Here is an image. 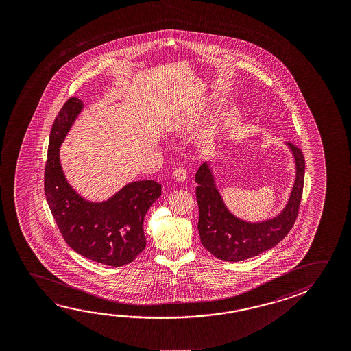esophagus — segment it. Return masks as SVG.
<instances>
[{
  "label": "esophagus",
  "mask_w": 351,
  "mask_h": 351,
  "mask_svg": "<svg viewBox=\"0 0 351 351\" xmlns=\"http://www.w3.org/2000/svg\"><path fill=\"white\" fill-rule=\"evenodd\" d=\"M173 176L176 181L184 182V180L187 178V171H186V169H184V167H176V169H175V171H173Z\"/></svg>",
  "instance_id": "34e87169"
}]
</instances>
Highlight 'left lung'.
Segmentation results:
<instances>
[{
  "mask_svg": "<svg viewBox=\"0 0 351 351\" xmlns=\"http://www.w3.org/2000/svg\"><path fill=\"white\" fill-rule=\"evenodd\" d=\"M296 162V180L287 207L278 217L263 223H247L236 218L225 207L214 184L207 164L195 173V197L199 219L198 231L202 245L214 257L226 262H237L258 256L276 246L291 230L299 214L304 190V158L302 150L289 142Z\"/></svg>",
  "mask_w": 351,
  "mask_h": 351,
  "instance_id": "obj_1",
  "label": "left lung"
}]
</instances>
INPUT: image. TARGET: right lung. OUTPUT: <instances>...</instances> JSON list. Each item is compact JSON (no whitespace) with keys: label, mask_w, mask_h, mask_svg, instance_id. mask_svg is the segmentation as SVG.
Returning a JSON list of instances; mask_svg holds the SVG:
<instances>
[{"label":"right lung","mask_w":351,"mask_h":351,"mask_svg":"<svg viewBox=\"0 0 351 351\" xmlns=\"http://www.w3.org/2000/svg\"><path fill=\"white\" fill-rule=\"evenodd\" d=\"M83 104L69 98L53 121L47 149L44 191L52 217L69 247L101 265L121 267L145 248V213L160 197L161 184L137 181L125 186L109 201L86 202L72 190L58 159V147Z\"/></svg>","instance_id":"obj_1"}]
</instances>
